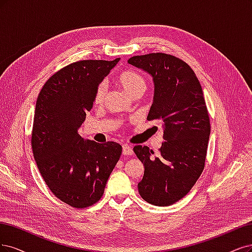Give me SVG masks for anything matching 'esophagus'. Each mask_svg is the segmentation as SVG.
Masks as SVG:
<instances>
[{"label":"esophagus","instance_id":"34e87169","mask_svg":"<svg viewBox=\"0 0 252 252\" xmlns=\"http://www.w3.org/2000/svg\"><path fill=\"white\" fill-rule=\"evenodd\" d=\"M123 154L124 155H127V156L133 155V149L127 144H124L123 145Z\"/></svg>","mask_w":252,"mask_h":252}]
</instances>
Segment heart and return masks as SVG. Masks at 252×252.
Segmentation results:
<instances>
[{"mask_svg": "<svg viewBox=\"0 0 252 252\" xmlns=\"http://www.w3.org/2000/svg\"><path fill=\"white\" fill-rule=\"evenodd\" d=\"M117 79L120 86L123 87L131 96H133L137 92L143 91L145 88V82L143 77L140 74H138L137 72L132 70H126L124 72H121ZM105 92H107V87H105L104 83H102L98 86V88H97L95 93L94 102L96 104H100L103 101Z\"/></svg>", "mask_w": 252, "mask_h": 252, "instance_id": "heart-1", "label": "heart"}]
</instances>
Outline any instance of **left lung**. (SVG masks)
<instances>
[{"label":"left lung","mask_w":252,"mask_h":252,"mask_svg":"<svg viewBox=\"0 0 252 252\" xmlns=\"http://www.w3.org/2000/svg\"><path fill=\"white\" fill-rule=\"evenodd\" d=\"M127 63L152 76L148 119L163 123L158 156L145 145L133 149L144 166L138 190L150 204L172 205L191 189L204 168L210 124L202 88L189 64L173 55H137Z\"/></svg>","instance_id":"1"}]
</instances>
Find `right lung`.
<instances>
[{"label": "right lung", "instance_id": "right-lung-1", "mask_svg": "<svg viewBox=\"0 0 252 252\" xmlns=\"http://www.w3.org/2000/svg\"><path fill=\"white\" fill-rule=\"evenodd\" d=\"M119 60L71 63L48 79L37 97L34 159L54 196L73 207H88L101 198L123 151L116 142L100 144L78 133L97 88Z\"/></svg>", "mask_w": 252, "mask_h": 252}]
</instances>
